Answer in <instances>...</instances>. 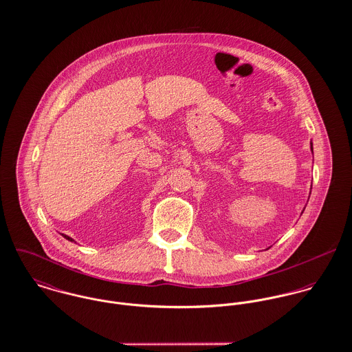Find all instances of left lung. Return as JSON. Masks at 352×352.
Here are the masks:
<instances>
[{"mask_svg": "<svg viewBox=\"0 0 352 352\" xmlns=\"http://www.w3.org/2000/svg\"><path fill=\"white\" fill-rule=\"evenodd\" d=\"M310 151H311V154H313V142L310 141ZM309 197H310V194H309ZM303 210H305V207H303Z\"/></svg>", "mask_w": 352, "mask_h": 352, "instance_id": "1", "label": "left lung"}]
</instances>
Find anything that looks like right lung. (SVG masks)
<instances>
[{
  "mask_svg": "<svg viewBox=\"0 0 352 352\" xmlns=\"http://www.w3.org/2000/svg\"><path fill=\"white\" fill-rule=\"evenodd\" d=\"M62 236H63L66 240H69V241H72V243H76V241H74L72 237H69V236H66V234H62Z\"/></svg>",
  "mask_w": 352,
  "mask_h": 352,
  "instance_id": "obj_1",
  "label": "right lung"
}]
</instances>
